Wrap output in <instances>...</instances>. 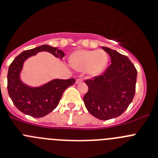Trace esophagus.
<instances>
[{
	"mask_svg": "<svg viewBox=\"0 0 158 158\" xmlns=\"http://www.w3.org/2000/svg\"><path fill=\"white\" fill-rule=\"evenodd\" d=\"M83 82V79H76V84H79V83H81V82Z\"/></svg>",
	"mask_w": 158,
	"mask_h": 158,
	"instance_id": "34e87169",
	"label": "esophagus"
}]
</instances>
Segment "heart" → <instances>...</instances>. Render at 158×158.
I'll return each mask as SVG.
<instances>
[{"instance_id": "heart-1", "label": "heart", "mask_w": 158, "mask_h": 158, "mask_svg": "<svg viewBox=\"0 0 158 158\" xmlns=\"http://www.w3.org/2000/svg\"><path fill=\"white\" fill-rule=\"evenodd\" d=\"M108 63V56L102 50H79L71 56L70 64L77 71L86 70L91 76H99Z\"/></svg>"}]
</instances>
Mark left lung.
<instances>
[{
  "label": "left lung",
  "mask_w": 158,
  "mask_h": 158,
  "mask_svg": "<svg viewBox=\"0 0 158 158\" xmlns=\"http://www.w3.org/2000/svg\"><path fill=\"white\" fill-rule=\"evenodd\" d=\"M102 48L110 56L111 64L102 76L86 81L89 89L83 102L90 114L107 120L120 116L132 102L137 71L128 57L108 47Z\"/></svg>",
  "instance_id": "8db88e82"
}]
</instances>
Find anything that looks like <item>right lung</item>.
<instances>
[{
	"mask_svg": "<svg viewBox=\"0 0 158 158\" xmlns=\"http://www.w3.org/2000/svg\"><path fill=\"white\" fill-rule=\"evenodd\" d=\"M40 52H50L62 59L64 52L57 47L43 45L23 51L14 59L8 68V91L15 107L23 113L33 117H43L54 110L64 91L75 83V79H53L38 86H29L21 79L24 62Z\"/></svg>",
	"mask_w": 158,
	"mask_h": 158,
	"instance_id": "right-lung-1",
	"label": "right lung"
}]
</instances>
